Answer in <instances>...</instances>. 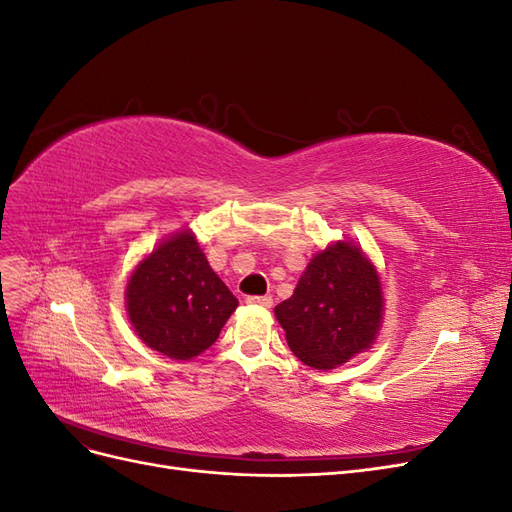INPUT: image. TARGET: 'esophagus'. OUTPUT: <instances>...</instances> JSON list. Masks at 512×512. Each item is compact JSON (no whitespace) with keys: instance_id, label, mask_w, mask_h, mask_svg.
<instances>
[{"instance_id":"obj_1","label":"esophagus","mask_w":512,"mask_h":512,"mask_svg":"<svg viewBox=\"0 0 512 512\" xmlns=\"http://www.w3.org/2000/svg\"><path fill=\"white\" fill-rule=\"evenodd\" d=\"M245 301L250 305H260V307H271L273 305V299L267 297V294H265V297H247Z\"/></svg>"}]
</instances>
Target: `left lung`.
<instances>
[{
    "label": "left lung",
    "instance_id": "1",
    "mask_svg": "<svg viewBox=\"0 0 512 512\" xmlns=\"http://www.w3.org/2000/svg\"><path fill=\"white\" fill-rule=\"evenodd\" d=\"M382 286L359 247L339 241L309 262L290 299L275 307L299 361L333 369L374 344L382 320Z\"/></svg>",
    "mask_w": 512,
    "mask_h": 512
}]
</instances>
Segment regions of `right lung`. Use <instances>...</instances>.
<instances>
[{"label":"right lung","mask_w":512,"mask_h":512,"mask_svg":"<svg viewBox=\"0 0 512 512\" xmlns=\"http://www.w3.org/2000/svg\"><path fill=\"white\" fill-rule=\"evenodd\" d=\"M126 303L138 337L177 361L213 346L239 305L188 230L158 245L136 267Z\"/></svg>","instance_id":"obj_1"}]
</instances>
